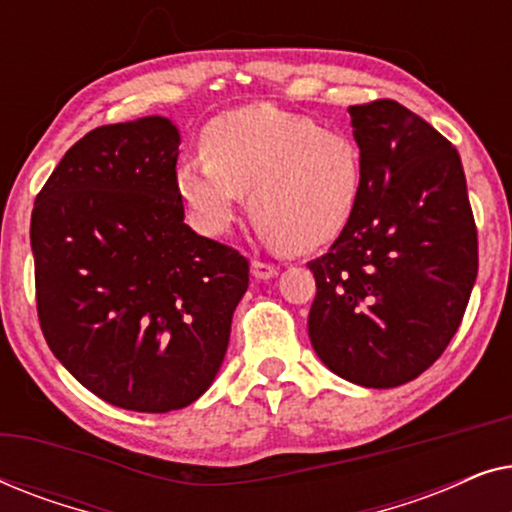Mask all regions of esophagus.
Returning <instances> with one entry per match:
<instances>
[{
    "label": "esophagus",
    "instance_id": "34e87169",
    "mask_svg": "<svg viewBox=\"0 0 512 512\" xmlns=\"http://www.w3.org/2000/svg\"><path fill=\"white\" fill-rule=\"evenodd\" d=\"M279 272L277 265L265 261H251V275L256 279H272Z\"/></svg>",
    "mask_w": 512,
    "mask_h": 512
}]
</instances>
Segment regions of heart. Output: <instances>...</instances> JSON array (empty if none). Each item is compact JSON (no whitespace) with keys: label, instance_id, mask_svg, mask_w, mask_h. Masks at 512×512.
Here are the masks:
<instances>
[{"label":"heart","instance_id":"obj_1","mask_svg":"<svg viewBox=\"0 0 512 512\" xmlns=\"http://www.w3.org/2000/svg\"><path fill=\"white\" fill-rule=\"evenodd\" d=\"M174 181L202 233H226L249 191L251 219L272 244L312 251L352 223L363 153L345 132L258 104L216 116L202 132V158L179 163Z\"/></svg>","mask_w":512,"mask_h":512}]
</instances>
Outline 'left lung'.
<instances>
[{"instance_id":"obj_1","label":"left lung","mask_w":512,"mask_h":512,"mask_svg":"<svg viewBox=\"0 0 512 512\" xmlns=\"http://www.w3.org/2000/svg\"><path fill=\"white\" fill-rule=\"evenodd\" d=\"M359 209L317 279L307 331L326 368L370 389L415 380L445 352L478 277V230L454 146L394 100L349 107Z\"/></svg>"}]
</instances>
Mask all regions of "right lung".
Segmentation results:
<instances>
[{"mask_svg": "<svg viewBox=\"0 0 512 512\" xmlns=\"http://www.w3.org/2000/svg\"><path fill=\"white\" fill-rule=\"evenodd\" d=\"M179 130L102 125L65 153L32 209L37 312L62 366L116 408L170 412L219 373L249 261L184 223Z\"/></svg>", "mask_w": 512, "mask_h": 512, "instance_id": "add662e5", "label": "right lung"}]
</instances>
